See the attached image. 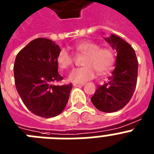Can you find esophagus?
<instances>
[{
    "mask_svg": "<svg viewBox=\"0 0 154 154\" xmlns=\"http://www.w3.org/2000/svg\"><path fill=\"white\" fill-rule=\"evenodd\" d=\"M85 83H73V85L74 87H80V86H84Z\"/></svg>",
    "mask_w": 154,
    "mask_h": 154,
    "instance_id": "obj_1",
    "label": "esophagus"
}]
</instances>
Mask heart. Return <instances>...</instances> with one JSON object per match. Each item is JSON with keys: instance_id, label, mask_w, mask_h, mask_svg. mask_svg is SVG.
<instances>
[{"instance_id": "heart-1", "label": "heart", "mask_w": 154, "mask_h": 154, "mask_svg": "<svg viewBox=\"0 0 154 154\" xmlns=\"http://www.w3.org/2000/svg\"><path fill=\"white\" fill-rule=\"evenodd\" d=\"M75 49L86 56L83 62L85 66L73 69L69 75L68 79L73 83H84L92 79L96 72L99 74H105L114 64L115 54L112 48H100V45L94 41H81L75 45ZM56 61L61 69H66L73 66L74 58L66 49L63 48L59 51Z\"/></svg>"}]
</instances>
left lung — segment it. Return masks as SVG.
I'll list each match as a JSON object with an SVG mask.
<instances>
[{"mask_svg": "<svg viewBox=\"0 0 154 154\" xmlns=\"http://www.w3.org/2000/svg\"><path fill=\"white\" fill-rule=\"evenodd\" d=\"M106 41L117 51L115 69L108 81L98 86L91 103L105 113H113L127 105L135 91L138 66L135 50L118 36L111 34Z\"/></svg>", "mask_w": 154, "mask_h": 154, "instance_id": "obj_1", "label": "left lung"}]
</instances>
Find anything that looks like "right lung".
I'll return each instance as SVG.
<instances>
[{"mask_svg": "<svg viewBox=\"0 0 154 154\" xmlns=\"http://www.w3.org/2000/svg\"><path fill=\"white\" fill-rule=\"evenodd\" d=\"M60 50L51 40L37 38L18 53L14 64L15 87L23 103L32 113L45 118L63 112L72 89V84H52L63 79L56 61Z\"/></svg>", "mask_w": 154, "mask_h": 154, "instance_id": "1", "label": "right lung"}]
</instances>
